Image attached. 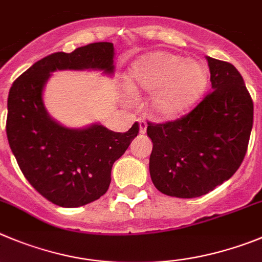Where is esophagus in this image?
Listing matches in <instances>:
<instances>
[{
	"label": "esophagus",
	"mask_w": 262,
	"mask_h": 262,
	"mask_svg": "<svg viewBox=\"0 0 262 262\" xmlns=\"http://www.w3.org/2000/svg\"><path fill=\"white\" fill-rule=\"evenodd\" d=\"M139 122V128H140V134H145L147 133V122H145V119L144 118H139L138 119Z\"/></svg>",
	"instance_id": "1"
}]
</instances>
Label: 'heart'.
<instances>
[{
	"instance_id": "heart-1",
	"label": "heart",
	"mask_w": 262,
	"mask_h": 262,
	"mask_svg": "<svg viewBox=\"0 0 262 262\" xmlns=\"http://www.w3.org/2000/svg\"><path fill=\"white\" fill-rule=\"evenodd\" d=\"M208 83L205 67L198 61L167 52L144 56L134 63L128 84L152 93L149 107L161 119L177 118L196 104Z\"/></svg>"
}]
</instances>
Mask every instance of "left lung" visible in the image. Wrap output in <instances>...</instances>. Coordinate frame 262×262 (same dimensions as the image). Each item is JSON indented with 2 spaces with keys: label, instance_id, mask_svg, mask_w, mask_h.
<instances>
[{
  "label": "left lung",
  "instance_id": "1",
  "mask_svg": "<svg viewBox=\"0 0 262 262\" xmlns=\"http://www.w3.org/2000/svg\"><path fill=\"white\" fill-rule=\"evenodd\" d=\"M206 59L212 91L181 118L148 122L150 178L158 191L172 198L213 191L241 167L248 148L253 101L243 78L234 64Z\"/></svg>",
  "mask_w": 262,
  "mask_h": 262
}]
</instances>
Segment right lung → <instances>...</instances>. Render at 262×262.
<instances>
[{"label": "right lung", "instance_id": "1", "mask_svg": "<svg viewBox=\"0 0 262 262\" xmlns=\"http://www.w3.org/2000/svg\"><path fill=\"white\" fill-rule=\"evenodd\" d=\"M113 58L112 42L53 53L21 74L9 92L6 134L16 162L31 186L58 206L78 208L106 193L113 164L138 136L139 123L127 133L101 124L66 128L48 115L42 90L56 70L98 69L112 74Z\"/></svg>", "mask_w": 262, "mask_h": 262}]
</instances>
